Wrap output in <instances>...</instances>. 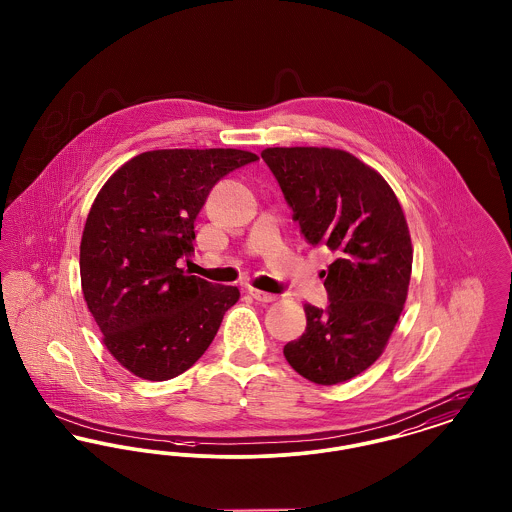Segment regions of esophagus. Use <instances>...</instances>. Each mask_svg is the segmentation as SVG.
<instances>
[{"label":"esophagus","mask_w":512,"mask_h":512,"mask_svg":"<svg viewBox=\"0 0 512 512\" xmlns=\"http://www.w3.org/2000/svg\"><path fill=\"white\" fill-rule=\"evenodd\" d=\"M249 295L259 303H272V301L278 299L274 293L261 292V290H255V288H249Z\"/></svg>","instance_id":"esophagus-1"}]
</instances>
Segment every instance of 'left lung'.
I'll use <instances>...</instances> for the list:
<instances>
[{
  "label": "left lung",
  "mask_w": 512,
  "mask_h": 512,
  "mask_svg": "<svg viewBox=\"0 0 512 512\" xmlns=\"http://www.w3.org/2000/svg\"><path fill=\"white\" fill-rule=\"evenodd\" d=\"M263 161L311 245H326L328 307L305 305L307 328L284 345L303 378L334 386L374 365L403 311L413 244L382 174L332 147H267Z\"/></svg>",
  "instance_id": "1"
}]
</instances>
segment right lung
<instances>
[{"label": "right lung", "instance_id": "right-lung-1", "mask_svg": "<svg viewBox=\"0 0 512 512\" xmlns=\"http://www.w3.org/2000/svg\"><path fill=\"white\" fill-rule=\"evenodd\" d=\"M259 157L244 149H155L99 190L80 242V280L103 343L138 378L163 382L207 351L236 286L178 267L194 253V222L213 186Z\"/></svg>", "mask_w": 512, "mask_h": 512}]
</instances>
